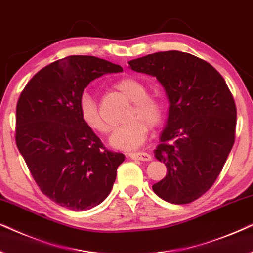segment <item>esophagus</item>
Wrapping results in <instances>:
<instances>
[{
    "label": "esophagus",
    "mask_w": 253,
    "mask_h": 253,
    "mask_svg": "<svg viewBox=\"0 0 253 253\" xmlns=\"http://www.w3.org/2000/svg\"><path fill=\"white\" fill-rule=\"evenodd\" d=\"M128 156L133 160H140V161H151V156L149 154L143 153V151H137V153H129Z\"/></svg>",
    "instance_id": "1"
}]
</instances>
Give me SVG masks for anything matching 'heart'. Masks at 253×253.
<instances>
[{
	"label": "heart",
	"instance_id": "heart-1",
	"mask_svg": "<svg viewBox=\"0 0 253 253\" xmlns=\"http://www.w3.org/2000/svg\"><path fill=\"white\" fill-rule=\"evenodd\" d=\"M114 86L132 104L124 116L125 123L113 130L110 143L117 149H136L146 141L148 127L155 128L163 120V104L156 97L148 95L144 84L133 77H124L117 81ZM79 111L87 128L98 134L110 132L109 125L100 116L96 99L90 93H83L80 98Z\"/></svg>",
	"mask_w": 253,
	"mask_h": 253
}]
</instances>
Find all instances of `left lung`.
I'll return each instance as SVG.
<instances>
[{
    "label": "left lung",
    "instance_id": "left-lung-1",
    "mask_svg": "<svg viewBox=\"0 0 253 253\" xmlns=\"http://www.w3.org/2000/svg\"><path fill=\"white\" fill-rule=\"evenodd\" d=\"M128 63L134 72L156 77L170 102L155 150L167 174L153 190L168 203L190 204L213 186L234 146V97L221 74L190 53L167 50Z\"/></svg>",
    "mask_w": 253,
    "mask_h": 253
}]
</instances>
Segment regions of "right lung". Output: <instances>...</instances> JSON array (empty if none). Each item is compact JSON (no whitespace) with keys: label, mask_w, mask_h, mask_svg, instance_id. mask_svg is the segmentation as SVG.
Here are the masks:
<instances>
[{"label":"right lung","mask_w":253,"mask_h":253,"mask_svg":"<svg viewBox=\"0 0 253 253\" xmlns=\"http://www.w3.org/2000/svg\"><path fill=\"white\" fill-rule=\"evenodd\" d=\"M123 68L89 55H72L40 69L16 106V144L40 191L60 206L86 211L110 194L125 155L106 149L81 119L84 89Z\"/></svg>","instance_id":"add662e5"}]
</instances>
